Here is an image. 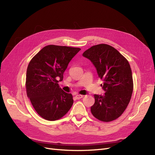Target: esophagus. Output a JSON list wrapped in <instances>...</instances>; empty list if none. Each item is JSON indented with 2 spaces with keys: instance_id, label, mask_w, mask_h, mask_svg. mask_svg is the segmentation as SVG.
<instances>
[{
  "instance_id": "1",
  "label": "esophagus",
  "mask_w": 155,
  "mask_h": 155,
  "mask_svg": "<svg viewBox=\"0 0 155 155\" xmlns=\"http://www.w3.org/2000/svg\"><path fill=\"white\" fill-rule=\"evenodd\" d=\"M83 97V95H81V94H78L76 96V98L77 100H79V99H81V98H82Z\"/></svg>"
}]
</instances>
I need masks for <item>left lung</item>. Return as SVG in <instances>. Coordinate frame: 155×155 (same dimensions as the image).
Wrapping results in <instances>:
<instances>
[{
  "label": "left lung",
  "instance_id": "8db88e82",
  "mask_svg": "<svg viewBox=\"0 0 155 155\" xmlns=\"http://www.w3.org/2000/svg\"><path fill=\"white\" fill-rule=\"evenodd\" d=\"M94 65L103 83L104 96L94 94L91 113L96 118L109 122L124 113L133 91L132 71L127 59L106 44L92 46L83 54Z\"/></svg>",
  "mask_w": 155,
  "mask_h": 155
}]
</instances>
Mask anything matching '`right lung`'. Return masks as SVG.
<instances>
[{
  "instance_id": "right-lung-1",
  "label": "right lung",
  "mask_w": 155,
  "mask_h": 155,
  "mask_svg": "<svg viewBox=\"0 0 155 155\" xmlns=\"http://www.w3.org/2000/svg\"><path fill=\"white\" fill-rule=\"evenodd\" d=\"M81 49L66 46L47 45L30 61L27 68L26 91L34 109L42 118L55 121L61 118L72 106L71 94L58 84L69 62Z\"/></svg>"
}]
</instances>
